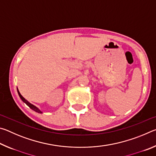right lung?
I'll use <instances>...</instances> for the list:
<instances>
[{"instance_id":"obj_1","label":"right lung","mask_w":156,"mask_h":156,"mask_svg":"<svg viewBox=\"0 0 156 156\" xmlns=\"http://www.w3.org/2000/svg\"><path fill=\"white\" fill-rule=\"evenodd\" d=\"M17 91H18V96H19V97L20 98V99L23 100V102H25V103L27 105V106L30 107V108H31V109L32 110H34V111H35L36 112H37V113H43V112H41V111L38 109V107H36L35 105H32V104H31L30 102H28L27 100H26L25 98H23V96L22 95H21L20 94V92H19V91H18V88H17Z\"/></svg>"}]
</instances>
